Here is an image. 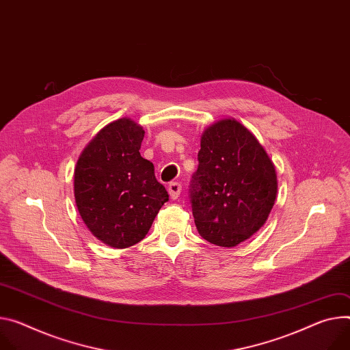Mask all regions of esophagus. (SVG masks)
Segmentation results:
<instances>
[{"instance_id":"esophagus-1","label":"esophagus","mask_w":350,"mask_h":350,"mask_svg":"<svg viewBox=\"0 0 350 350\" xmlns=\"http://www.w3.org/2000/svg\"><path fill=\"white\" fill-rule=\"evenodd\" d=\"M167 191H169V196L172 200H177L180 197V193H181V184L177 183V181H173L169 184L167 187Z\"/></svg>"}]
</instances>
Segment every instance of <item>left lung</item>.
Returning <instances> with one entry per match:
<instances>
[{
    "instance_id": "8db88e82",
    "label": "left lung",
    "mask_w": 350,
    "mask_h": 350,
    "mask_svg": "<svg viewBox=\"0 0 350 350\" xmlns=\"http://www.w3.org/2000/svg\"><path fill=\"white\" fill-rule=\"evenodd\" d=\"M276 189L271 159L244 125L226 118L208 126L189 183L196 225L206 241L229 248L257 233Z\"/></svg>"
}]
</instances>
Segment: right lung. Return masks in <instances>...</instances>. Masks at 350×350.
I'll list each match as a JSON object with an SVG mask.
<instances>
[{"label":"right lung","instance_id":"obj_1","mask_svg":"<svg viewBox=\"0 0 350 350\" xmlns=\"http://www.w3.org/2000/svg\"><path fill=\"white\" fill-rule=\"evenodd\" d=\"M144 134L130 118L113 121L88 144L77 162L78 211L93 236L114 248L139 243L169 201L153 165L139 153Z\"/></svg>","mask_w":350,"mask_h":350}]
</instances>
